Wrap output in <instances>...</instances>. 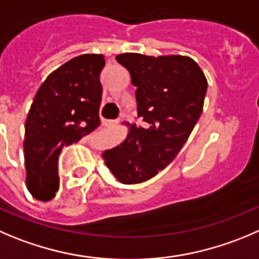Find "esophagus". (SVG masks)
Returning <instances> with one entry per match:
<instances>
[{
	"mask_svg": "<svg viewBox=\"0 0 259 259\" xmlns=\"http://www.w3.org/2000/svg\"><path fill=\"white\" fill-rule=\"evenodd\" d=\"M120 122V119H115V120H107L105 122V124L108 125V127H114V125H117L118 123Z\"/></svg>",
	"mask_w": 259,
	"mask_h": 259,
	"instance_id": "esophagus-1",
	"label": "esophagus"
}]
</instances>
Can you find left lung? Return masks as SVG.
I'll list each match as a JSON object with an SVG mask.
<instances>
[{"label":"left lung","mask_w":259,"mask_h":259,"mask_svg":"<svg viewBox=\"0 0 259 259\" xmlns=\"http://www.w3.org/2000/svg\"><path fill=\"white\" fill-rule=\"evenodd\" d=\"M136 86L137 117L127 139L103 154L105 165L123 184L146 182L176 159L203 108L207 80L192 58L150 57L123 53L115 57Z\"/></svg>","instance_id":"left-lung-1"}]
</instances>
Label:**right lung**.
<instances>
[{
	"instance_id": "right-lung-1",
	"label": "right lung",
	"mask_w": 259,
	"mask_h": 259,
	"mask_svg": "<svg viewBox=\"0 0 259 259\" xmlns=\"http://www.w3.org/2000/svg\"><path fill=\"white\" fill-rule=\"evenodd\" d=\"M103 54H82L46 78L25 122L26 184L36 199L49 201L60 188L58 156L100 124Z\"/></svg>"
}]
</instances>
